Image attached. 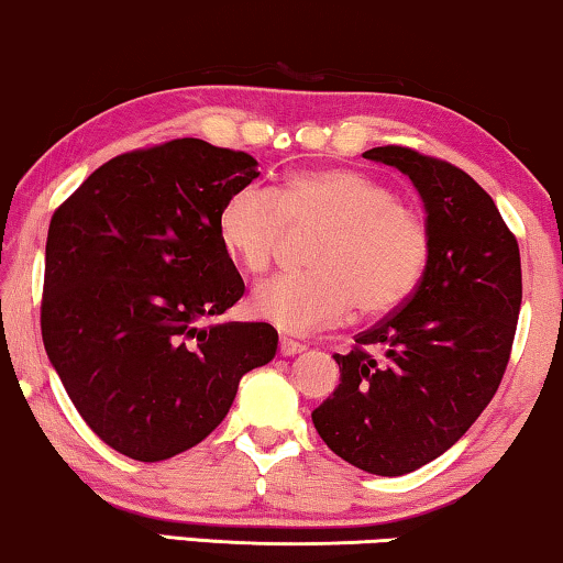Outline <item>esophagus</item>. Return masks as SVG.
<instances>
[{"instance_id": "1", "label": "esophagus", "mask_w": 563, "mask_h": 563, "mask_svg": "<svg viewBox=\"0 0 563 563\" xmlns=\"http://www.w3.org/2000/svg\"><path fill=\"white\" fill-rule=\"evenodd\" d=\"M302 351H305V345L291 341V338H282V341H279L282 356H297V353H302Z\"/></svg>"}]
</instances>
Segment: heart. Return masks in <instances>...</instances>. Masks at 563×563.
I'll list each match as a JSON object with an SVG mask.
<instances>
[{"label":"heart","mask_w":563,"mask_h":563,"mask_svg":"<svg viewBox=\"0 0 563 563\" xmlns=\"http://www.w3.org/2000/svg\"><path fill=\"white\" fill-rule=\"evenodd\" d=\"M289 230H320L310 274H279L256 284L253 318L302 335L356 310L387 314L407 302L430 261L428 218L397 191L353 168H305L276 189L245 187L218 214L222 249L243 272L274 264Z\"/></svg>","instance_id":"heart-1"}]
</instances>
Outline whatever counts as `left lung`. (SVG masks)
Masks as SVG:
<instances>
[{"label":"left lung","instance_id":"8db88e82","mask_svg":"<svg viewBox=\"0 0 563 563\" xmlns=\"http://www.w3.org/2000/svg\"><path fill=\"white\" fill-rule=\"evenodd\" d=\"M364 158L410 176L433 245L410 299L358 333L351 353H335L341 384L312 422L349 464L402 476L449 451L495 397L522 302L520 249L459 166L405 145Z\"/></svg>","mask_w":563,"mask_h":563}]
</instances>
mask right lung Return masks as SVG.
<instances>
[{"label": "right lung", "mask_w": 563, "mask_h": 563, "mask_svg": "<svg viewBox=\"0 0 563 563\" xmlns=\"http://www.w3.org/2000/svg\"><path fill=\"white\" fill-rule=\"evenodd\" d=\"M256 176L249 153L179 137L107 161L53 212L43 345L122 456L164 461L205 441L241 376L274 358L268 322H212L245 291L218 214Z\"/></svg>", "instance_id": "obj_1"}]
</instances>
